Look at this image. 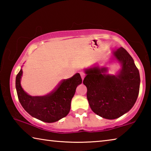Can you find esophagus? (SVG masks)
<instances>
[{
    "mask_svg": "<svg viewBox=\"0 0 151 151\" xmlns=\"http://www.w3.org/2000/svg\"><path fill=\"white\" fill-rule=\"evenodd\" d=\"M80 75H81V78H82V79H84V78H85V73L83 72V71H82V72H81L80 73Z\"/></svg>",
    "mask_w": 151,
    "mask_h": 151,
    "instance_id": "esophagus-1",
    "label": "esophagus"
}]
</instances>
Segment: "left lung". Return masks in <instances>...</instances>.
<instances>
[{
	"label": "left lung",
	"mask_w": 151,
	"mask_h": 151,
	"mask_svg": "<svg viewBox=\"0 0 151 151\" xmlns=\"http://www.w3.org/2000/svg\"><path fill=\"white\" fill-rule=\"evenodd\" d=\"M113 56L122 66L116 75L106 74V67L94 66L85 70L83 81L92 111L106 119H117L129 111L140 87L139 71L129 53L121 47L114 51Z\"/></svg>",
	"instance_id": "1"
}]
</instances>
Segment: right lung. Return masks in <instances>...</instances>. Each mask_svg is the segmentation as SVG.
<instances>
[{
  "label": "right lung",
  "mask_w": 151,
  "mask_h": 151,
  "mask_svg": "<svg viewBox=\"0 0 151 151\" xmlns=\"http://www.w3.org/2000/svg\"><path fill=\"white\" fill-rule=\"evenodd\" d=\"M22 75L20 69L16 77V89L19 102L28 113L45 122L58 121L67 115L76 88L82 83L80 74L76 73L72 77L64 79L47 95L36 96L29 95L22 89L20 85Z\"/></svg>",
  "instance_id": "right-lung-1"
}]
</instances>
